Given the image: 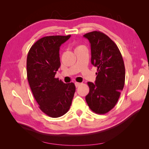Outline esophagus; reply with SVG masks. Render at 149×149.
<instances>
[{
    "label": "esophagus",
    "instance_id": "1",
    "mask_svg": "<svg viewBox=\"0 0 149 149\" xmlns=\"http://www.w3.org/2000/svg\"><path fill=\"white\" fill-rule=\"evenodd\" d=\"M75 87L77 88L78 86H80L81 83H77V82H76V83H75Z\"/></svg>",
    "mask_w": 149,
    "mask_h": 149
}]
</instances>
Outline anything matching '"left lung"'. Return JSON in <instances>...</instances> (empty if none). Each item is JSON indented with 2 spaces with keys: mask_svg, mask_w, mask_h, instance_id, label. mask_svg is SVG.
I'll use <instances>...</instances> for the list:
<instances>
[{
  "mask_svg": "<svg viewBox=\"0 0 149 149\" xmlns=\"http://www.w3.org/2000/svg\"><path fill=\"white\" fill-rule=\"evenodd\" d=\"M84 37L91 44V64L97 68L95 84L88 83L90 91L86 101L92 111L103 115L115 106L123 90L124 63L116 43L106 34L95 31Z\"/></svg>",
  "mask_w": 149,
  "mask_h": 149,
  "instance_id": "1",
  "label": "left lung"
}]
</instances>
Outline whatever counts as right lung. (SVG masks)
Returning a JSON list of instances; mask_svg holds the SVG:
<instances>
[{
    "label": "right lung",
    "mask_w": 149,
    "mask_h": 149,
    "mask_svg": "<svg viewBox=\"0 0 149 149\" xmlns=\"http://www.w3.org/2000/svg\"><path fill=\"white\" fill-rule=\"evenodd\" d=\"M71 35L42 38L31 47L27 57V76L39 108L52 118L64 115L72 104L75 86L55 78L61 63L59 47Z\"/></svg>",
    "instance_id": "right-lung-1"
}]
</instances>
